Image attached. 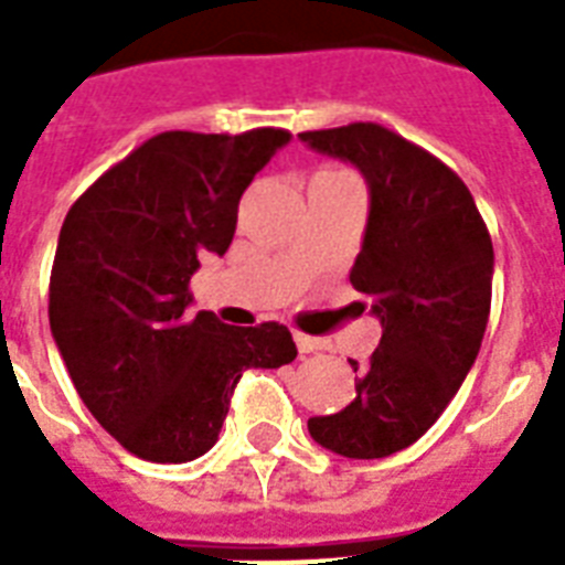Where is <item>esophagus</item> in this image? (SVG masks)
<instances>
[{
    "instance_id": "obj_1",
    "label": "esophagus",
    "mask_w": 565,
    "mask_h": 565,
    "mask_svg": "<svg viewBox=\"0 0 565 565\" xmlns=\"http://www.w3.org/2000/svg\"><path fill=\"white\" fill-rule=\"evenodd\" d=\"M292 340H296V345H299L301 354H313V352H322V349H326V340H319V337H310V334H301V331H296V334H292Z\"/></svg>"
}]
</instances>
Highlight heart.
<instances>
[{"instance_id": "1", "label": "heart", "mask_w": 565, "mask_h": 565, "mask_svg": "<svg viewBox=\"0 0 565 565\" xmlns=\"http://www.w3.org/2000/svg\"><path fill=\"white\" fill-rule=\"evenodd\" d=\"M326 172H334V170H326Z\"/></svg>"}]
</instances>
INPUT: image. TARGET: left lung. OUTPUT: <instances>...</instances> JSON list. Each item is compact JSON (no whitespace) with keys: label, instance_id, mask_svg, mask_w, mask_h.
I'll list each match as a JSON object with an SVG mask.
<instances>
[{"label":"left lung","instance_id":"8db88e82","mask_svg":"<svg viewBox=\"0 0 565 565\" xmlns=\"http://www.w3.org/2000/svg\"><path fill=\"white\" fill-rule=\"evenodd\" d=\"M370 184V220L352 287L381 319V343L352 361L358 395L308 419L310 437L354 460L413 446L472 370L492 301V239L455 170L377 122L301 131Z\"/></svg>","mask_w":565,"mask_h":565}]
</instances>
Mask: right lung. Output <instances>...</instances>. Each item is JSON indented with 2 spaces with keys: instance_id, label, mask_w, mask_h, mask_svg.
Instances as JSON below:
<instances>
[{
  "instance_id": "right-lung-1",
  "label": "right lung",
  "mask_w": 565,
  "mask_h": 565,
  "mask_svg": "<svg viewBox=\"0 0 565 565\" xmlns=\"http://www.w3.org/2000/svg\"><path fill=\"white\" fill-rule=\"evenodd\" d=\"M290 131H163L84 190L66 213L49 278V326L102 428L152 463H188L216 443L246 370L296 358L278 322L222 326L199 310V257L225 255L239 195Z\"/></svg>"
}]
</instances>
